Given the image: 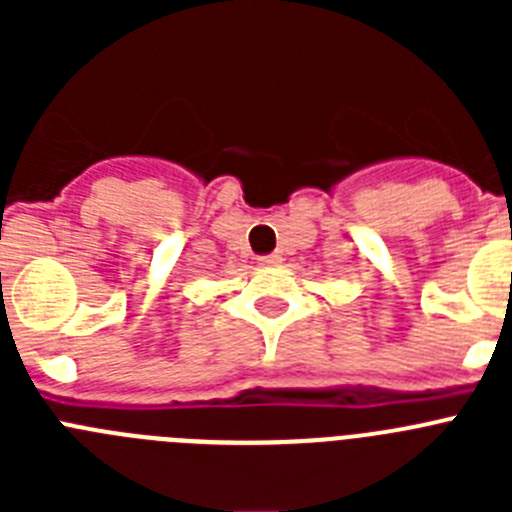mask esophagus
<instances>
[{"label":"esophagus","instance_id":"obj_1","mask_svg":"<svg viewBox=\"0 0 512 512\" xmlns=\"http://www.w3.org/2000/svg\"><path fill=\"white\" fill-rule=\"evenodd\" d=\"M259 264L261 266H279V264H282V256H279V253H271V256H261Z\"/></svg>","mask_w":512,"mask_h":512}]
</instances>
